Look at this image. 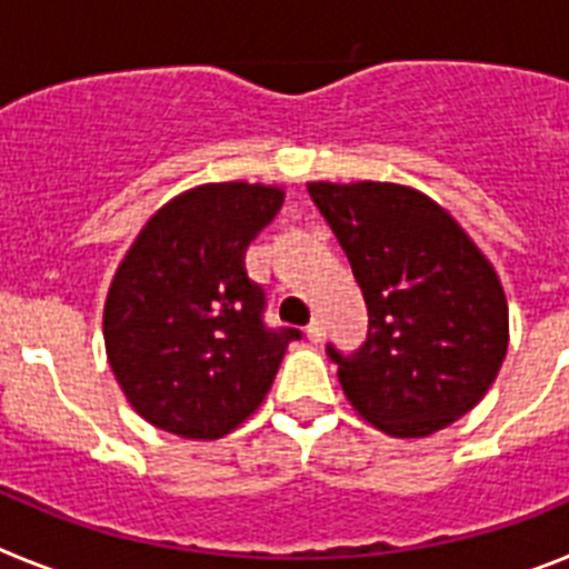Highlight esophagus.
I'll use <instances>...</instances> for the list:
<instances>
[{
    "label": "esophagus",
    "instance_id": "1",
    "mask_svg": "<svg viewBox=\"0 0 569 569\" xmlns=\"http://www.w3.org/2000/svg\"><path fill=\"white\" fill-rule=\"evenodd\" d=\"M305 333H308L310 341H321V336H325V325H321L319 319H313L308 328H305Z\"/></svg>",
    "mask_w": 569,
    "mask_h": 569
}]
</instances>
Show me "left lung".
<instances>
[{"label": "left lung", "instance_id": "left-lung-1", "mask_svg": "<svg viewBox=\"0 0 569 569\" xmlns=\"http://www.w3.org/2000/svg\"><path fill=\"white\" fill-rule=\"evenodd\" d=\"M367 305L353 353L328 345L350 405L399 439L430 436L499 376L507 299L490 261L425 193L401 184H308Z\"/></svg>", "mask_w": 569, "mask_h": 569}]
</instances>
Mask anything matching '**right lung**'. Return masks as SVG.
Segmentation results:
<instances>
[{
	"instance_id": "1",
	"label": "right lung",
	"mask_w": 569,
	"mask_h": 569,
	"mask_svg": "<svg viewBox=\"0 0 569 569\" xmlns=\"http://www.w3.org/2000/svg\"><path fill=\"white\" fill-rule=\"evenodd\" d=\"M281 190L202 184L144 224L116 270L104 347L116 381L150 425L222 439L268 396L296 328H270L268 293L244 268Z\"/></svg>"
}]
</instances>
